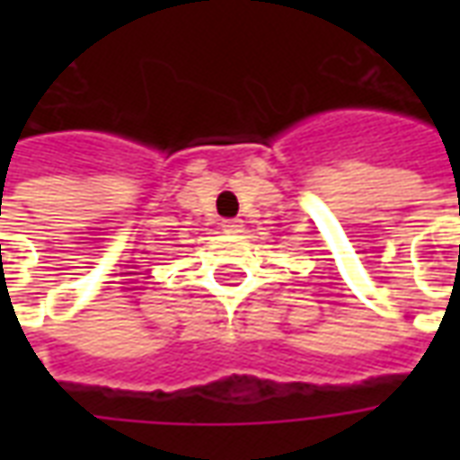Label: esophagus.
<instances>
[{"label":"esophagus","instance_id":"obj_1","mask_svg":"<svg viewBox=\"0 0 460 460\" xmlns=\"http://www.w3.org/2000/svg\"><path fill=\"white\" fill-rule=\"evenodd\" d=\"M221 231H224V234H241V231H243V221H241V219H224V221H221Z\"/></svg>","mask_w":460,"mask_h":460}]
</instances>
